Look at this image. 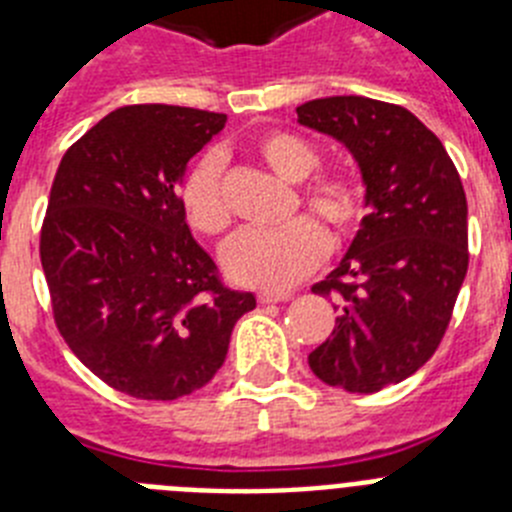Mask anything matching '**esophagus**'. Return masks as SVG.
<instances>
[{
	"label": "esophagus",
	"mask_w": 512,
	"mask_h": 512,
	"mask_svg": "<svg viewBox=\"0 0 512 512\" xmlns=\"http://www.w3.org/2000/svg\"><path fill=\"white\" fill-rule=\"evenodd\" d=\"M289 292H259V302L261 305H274V302H284L289 300Z\"/></svg>",
	"instance_id": "esophagus-1"
}]
</instances>
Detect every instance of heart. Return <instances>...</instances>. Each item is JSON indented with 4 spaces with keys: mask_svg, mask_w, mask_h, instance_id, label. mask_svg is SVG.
<instances>
[{
    "mask_svg": "<svg viewBox=\"0 0 512 512\" xmlns=\"http://www.w3.org/2000/svg\"><path fill=\"white\" fill-rule=\"evenodd\" d=\"M256 156L282 182L300 184L318 169V151L300 135L271 130L256 140ZM300 205L320 217L336 241L356 233L366 212V192L348 174H323L297 192ZM189 225L205 235H223L233 223L223 189V164L215 153L200 158L182 184ZM295 210V205H292ZM328 256V235L310 217H297L277 230H243L223 248V269L235 284L282 292L318 269Z\"/></svg>",
    "mask_w": 512,
    "mask_h": 512,
    "instance_id": "1",
    "label": "heart"
}]
</instances>
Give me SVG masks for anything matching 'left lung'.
<instances>
[{
    "label": "left lung",
    "mask_w": 512,
    "mask_h": 512,
    "mask_svg": "<svg viewBox=\"0 0 512 512\" xmlns=\"http://www.w3.org/2000/svg\"><path fill=\"white\" fill-rule=\"evenodd\" d=\"M297 122L359 164L369 215L341 264L312 287L333 297L336 328L310 356L330 387L372 395L436 354L467 277V194L441 140L400 104L325 97Z\"/></svg>",
    "instance_id": "8db88e82"
}]
</instances>
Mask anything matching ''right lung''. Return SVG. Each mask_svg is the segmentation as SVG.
Masks as SVG:
<instances>
[{
	"label": "right lung",
	"mask_w": 512,
	"mask_h": 512,
	"mask_svg": "<svg viewBox=\"0 0 512 512\" xmlns=\"http://www.w3.org/2000/svg\"><path fill=\"white\" fill-rule=\"evenodd\" d=\"M220 112L133 104L61 158L40 230L53 318L76 359L138 400H176L223 366L256 307L228 289L194 241L179 187L189 158L225 128Z\"/></svg>",
	"instance_id": "obj_1"
}]
</instances>
